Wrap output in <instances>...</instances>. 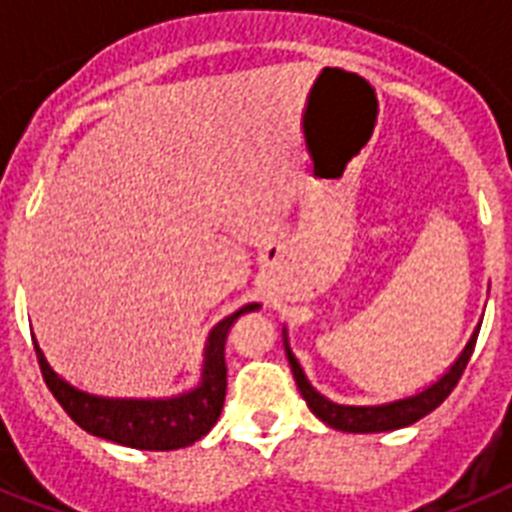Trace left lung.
Returning <instances> with one entry per match:
<instances>
[{
    "label": "left lung",
    "mask_w": 512,
    "mask_h": 512,
    "mask_svg": "<svg viewBox=\"0 0 512 512\" xmlns=\"http://www.w3.org/2000/svg\"><path fill=\"white\" fill-rule=\"evenodd\" d=\"M477 336H479V328L474 330V336L469 338L467 348L461 351L456 364L451 366L449 372L443 374L436 384H431L428 390H423L415 397H405V400L390 402V405H377V408L336 405V402L325 400L323 395H318V392L312 390L310 382H307L305 374H302L300 364H297V359L287 348V343H284V348H287V359H289V366H292V374H295L297 390H300V395L305 397L307 408L318 415L323 423H328L330 428H336V431H346V433H382V431H397V428H405V425L415 423V420H420L423 415L433 413V410H436L438 405H441L451 392H454L461 374H464V369H467L469 359H472Z\"/></svg>",
    "instance_id": "8db88e82"
}]
</instances>
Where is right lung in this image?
<instances>
[{"label":"right lung","instance_id":"right-lung-1","mask_svg":"<svg viewBox=\"0 0 512 512\" xmlns=\"http://www.w3.org/2000/svg\"><path fill=\"white\" fill-rule=\"evenodd\" d=\"M259 310V305H246L233 312L223 323L212 328L207 338L205 369L202 384L197 390L171 400H110V397H94L87 392L74 390L71 384L58 379L48 361L38 354L40 372H43L48 390L58 400L69 418L92 436L122 443L130 449L146 451H171L184 449L189 443L200 441L220 418L228 387V366H225V338L235 320L243 312Z\"/></svg>","mask_w":512,"mask_h":512}]
</instances>
